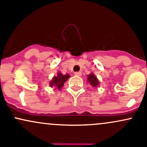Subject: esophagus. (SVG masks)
Returning a JSON list of instances; mask_svg holds the SVG:
<instances>
[{
	"mask_svg": "<svg viewBox=\"0 0 147 147\" xmlns=\"http://www.w3.org/2000/svg\"><path fill=\"white\" fill-rule=\"evenodd\" d=\"M74 74H75L76 76H81V72H75Z\"/></svg>",
	"mask_w": 147,
	"mask_h": 147,
	"instance_id": "34e87169",
	"label": "esophagus"
}]
</instances>
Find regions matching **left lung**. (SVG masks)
<instances>
[{
	"instance_id": "left-lung-1",
	"label": "left lung",
	"mask_w": 147,
	"mask_h": 147,
	"mask_svg": "<svg viewBox=\"0 0 147 147\" xmlns=\"http://www.w3.org/2000/svg\"><path fill=\"white\" fill-rule=\"evenodd\" d=\"M88 82L90 83L91 86L93 87H97L99 84L98 79H97V77H96L93 74H91L88 76Z\"/></svg>"
}]
</instances>
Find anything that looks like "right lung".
<instances>
[{
  "label": "right lung",
  "instance_id": "obj_1",
  "mask_svg": "<svg viewBox=\"0 0 147 147\" xmlns=\"http://www.w3.org/2000/svg\"><path fill=\"white\" fill-rule=\"evenodd\" d=\"M69 77H70V76L68 74H65V75H63L60 72H59L57 74V76H54V78H53L52 81L50 82V87L56 86L58 88V90H59L61 87L64 86V83L67 81Z\"/></svg>",
  "mask_w": 147,
  "mask_h": 147
}]
</instances>
